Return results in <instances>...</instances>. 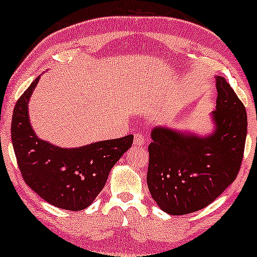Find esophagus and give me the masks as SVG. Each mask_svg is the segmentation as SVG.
<instances>
[{
  "label": "esophagus",
  "mask_w": 257,
  "mask_h": 257,
  "mask_svg": "<svg viewBox=\"0 0 257 257\" xmlns=\"http://www.w3.org/2000/svg\"><path fill=\"white\" fill-rule=\"evenodd\" d=\"M133 144H135V146H137V147L144 146V144H145V137H144L143 135H140V133H136Z\"/></svg>",
  "instance_id": "esophagus-1"
}]
</instances>
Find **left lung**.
I'll return each instance as SVG.
<instances>
[{"mask_svg":"<svg viewBox=\"0 0 257 257\" xmlns=\"http://www.w3.org/2000/svg\"><path fill=\"white\" fill-rule=\"evenodd\" d=\"M214 131L206 137L157 126L151 132L147 186L171 215H185L212 203L240 171L247 137V112L226 79L216 76Z\"/></svg>","mask_w":257,"mask_h":257,"instance_id":"left-lung-1","label":"left lung"}]
</instances>
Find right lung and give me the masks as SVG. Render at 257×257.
Segmentation results:
<instances>
[{"label": "right lung", "mask_w": 257, "mask_h": 257, "mask_svg": "<svg viewBox=\"0 0 257 257\" xmlns=\"http://www.w3.org/2000/svg\"><path fill=\"white\" fill-rule=\"evenodd\" d=\"M40 76L17 100L12 142L26 184L52 206L68 210L89 207L106 184L110 171L132 146L133 136L63 149L38 138L31 127L28 103Z\"/></svg>", "instance_id": "obj_1"}]
</instances>
